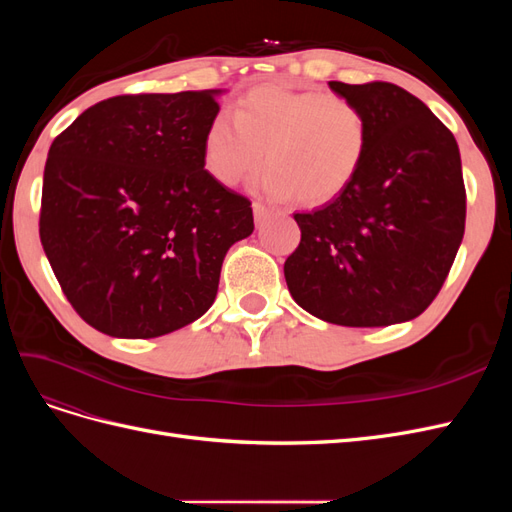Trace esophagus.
<instances>
[{"label": "esophagus", "instance_id": "obj_1", "mask_svg": "<svg viewBox=\"0 0 512 512\" xmlns=\"http://www.w3.org/2000/svg\"><path fill=\"white\" fill-rule=\"evenodd\" d=\"M252 209H254V220H256V224H262L267 220V215H269V209L265 207V205H260V203H254L252 205Z\"/></svg>", "mask_w": 512, "mask_h": 512}]
</instances>
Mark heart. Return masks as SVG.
<instances>
[{
	"label": "heart",
	"instance_id": "heart-1",
	"mask_svg": "<svg viewBox=\"0 0 512 512\" xmlns=\"http://www.w3.org/2000/svg\"><path fill=\"white\" fill-rule=\"evenodd\" d=\"M369 147L361 106L335 91L262 85L237 102L235 117L215 115L205 132L203 164L222 185H237L260 166L258 188L324 205L359 175Z\"/></svg>",
	"mask_w": 512,
	"mask_h": 512
}]
</instances>
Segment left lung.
Returning <instances> with one entry per match:
<instances>
[{
  "mask_svg": "<svg viewBox=\"0 0 512 512\" xmlns=\"http://www.w3.org/2000/svg\"><path fill=\"white\" fill-rule=\"evenodd\" d=\"M329 87L361 106L369 147L359 175L320 209L294 213L301 243L284 262L305 312L342 327H389L436 299L466 228L455 136L393 83Z\"/></svg>",
  "mask_w": 512,
  "mask_h": 512,
  "instance_id": "left-lung-1",
  "label": "left lung"
}]
</instances>
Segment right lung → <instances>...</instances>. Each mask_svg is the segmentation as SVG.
<instances>
[{"mask_svg": "<svg viewBox=\"0 0 512 512\" xmlns=\"http://www.w3.org/2000/svg\"><path fill=\"white\" fill-rule=\"evenodd\" d=\"M222 89L117 96L61 132L44 166L40 241L66 299L111 337L149 339L203 316L252 203L203 164Z\"/></svg>", "mask_w": 512, "mask_h": 512, "instance_id": "obj_1", "label": "right lung"}]
</instances>
